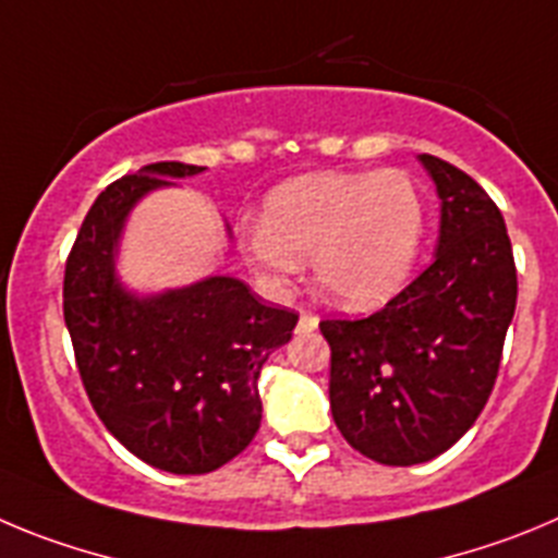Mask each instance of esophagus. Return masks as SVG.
I'll list each match as a JSON object with an SVG mask.
<instances>
[{"label": "esophagus", "instance_id": "34e87169", "mask_svg": "<svg viewBox=\"0 0 558 558\" xmlns=\"http://www.w3.org/2000/svg\"><path fill=\"white\" fill-rule=\"evenodd\" d=\"M316 328H319V319H316L314 314H305L303 311V314H300V323H298L300 333H308V330H316Z\"/></svg>", "mask_w": 558, "mask_h": 558}]
</instances>
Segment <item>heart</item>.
<instances>
[{
    "label": "heart",
    "mask_w": 558,
    "mask_h": 558,
    "mask_svg": "<svg viewBox=\"0 0 558 558\" xmlns=\"http://www.w3.org/2000/svg\"><path fill=\"white\" fill-rule=\"evenodd\" d=\"M425 230L423 192L400 169L319 172L278 185L264 203V219L239 225V247L275 298L289 294L311 258L325 298L366 311L409 283Z\"/></svg>",
    "instance_id": "b5f03b06"
}]
</instances>
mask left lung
<instances>
[{"label": "left lung", "instance_id": "obj_1", "mask_svg": "<svg viewBox=\"0 0 558 558\" xmlns=\"http://www.w3.org/2000/svg\"><path fill=\"white\" fill-rule=\"evenodd\" d=\"M439 197L430 267L366 319H325L330 411L366 459L411 466L473 428L517 305L504 214L470 174L420 155Z\"/></svg>", "mask_w": 558, "mask_h": 558}]
</instances>
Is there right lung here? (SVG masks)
Returning <instances> with one entry per match:
<instances>
[{"instance_id": "right-lung-1", "label": "right lung", "mask_w": 558, "mask_h": 558, "mask_svg": "<svg viewBox=\"0 0 558 558\" xmlns=\"http://www.w3.org/2000/svg\"><path fill=\"white\" fill-rule=\"evenodd\" d=\"M199 172L160 160L110 183L63 278V316L94 411L130 453L174 475L210 473L253 441L260 366L298 325V314L269 308L230 275L155 294L122 283L117 260L130 210Z\"/></svg>"}]
</instances>
